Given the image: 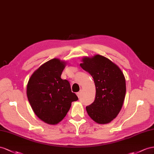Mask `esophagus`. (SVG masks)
I'll use <instances>...</instances> for the list:
<instances>
[{
  "label": "esophagus",
  "instance_id": "esophagus-1",
  "mask_svg": "<svg viewBox=\"0 0 154 154\" xmlns=\"http://www.w3.org/2000/svg\"><path fill=\"white\" fill-rule=\"evenodd\" d=\"M81 94H82V90H80L79 92L77 93V96H78V97H81Z\"/></svg>",
  "mask_w": 154,
  "mask_h": 154
}]
</instances>
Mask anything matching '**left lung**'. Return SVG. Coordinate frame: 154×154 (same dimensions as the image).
Masks as SVG:
<instances>
[{"label": "left lung", "mask_w": 154, "mask_h": 154, "mask_svg": "<svg viewBox=\"0 0 154 154\" xmlns=\"http://www.w3.org/2000/svg\"><path fill=\"white\" fill-rule=\"evenodd\" d=\"M82 61L81 67L91 75L96 86L95 100L86 107V111L97 123L108 124L117 116L123 105L125 77L119 67L101 55L85 57Z\"/></svg>", "instance_id": "left-lung-1"}]
</instances>
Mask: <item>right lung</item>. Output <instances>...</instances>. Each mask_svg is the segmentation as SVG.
Segmentation results:
<instances>
[{
	"mask_svg": "<svg viewBox=\"0 0 154 154\" xmlns=\"http://www.w3.org/2000/svg\"><path fill=\"white\" fill-rule=\"evenodd\" d=\"M66 62L58 58L47 61L31 75L26 95L36 115L47 124H57L78 100L68 80L61 79Z\"/></svg>",
	"mask_w": 154,
	"mask_h": 154,
	"instance_id": "1",
	"label": "right lung"
}]
</instances>
